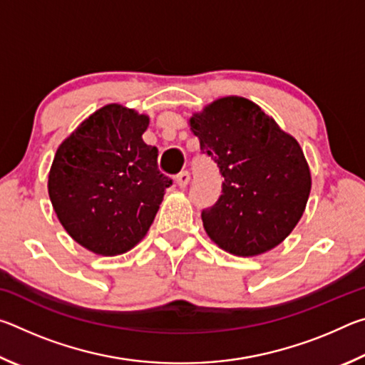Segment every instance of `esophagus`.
Wrapping results in <instances>:
<instances>
[{"label":"esophagus","mask_w":365,"mask_h":365,"mask_svg":"<svg viewBox=\"0 0 365 365\" xmlns=\"http://www.w3.org/2000/svg\"><path fill=\"white\" fill-rule=\"evenodd\" d=\"M175 182H177L178 187H180V188H185V187H187V185L190 183V174H188L187 170H185V172H180V174L177 175Z\"/></svg>","instance_id":"1"}]
</instances>
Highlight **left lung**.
<instances>
[{
	"mask_svg": "<svg viewBox=\"0 0 365 365\" xmlns=\"http://www.w3.org/2000/svg\"><path fill=\"white\" fill-rule=\"evenodd\" d=\"M188 123L224 177L219 201L201 214L209 238L242 257L274 250L293 232L311 193L298 141L242 96L219 98Z\"/></svg>",
	"mask_w": 365,
	"mask_h": 365,
	"instance_id": "8db88e82",
	"label": "left lung"
}]
</instances>
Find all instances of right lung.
Here are the masks:
<instances>
[{"label":"right lung","mask_w":365,"mask_h":365,"mask_svg":"<svg viewBox=\"0 0 365 365\" xmlns=\"http://www.w3.org/2000/svg\"><path fill=\"white\" fill-rule=\"evenodd\" d=\"M150 117L106 104L59 145L48 193L66 232L95 255L130 251L150 230L172 180L158 169V148L141 135Z\"/></svg>","instance_id":"obj_1"}]
</instances>
